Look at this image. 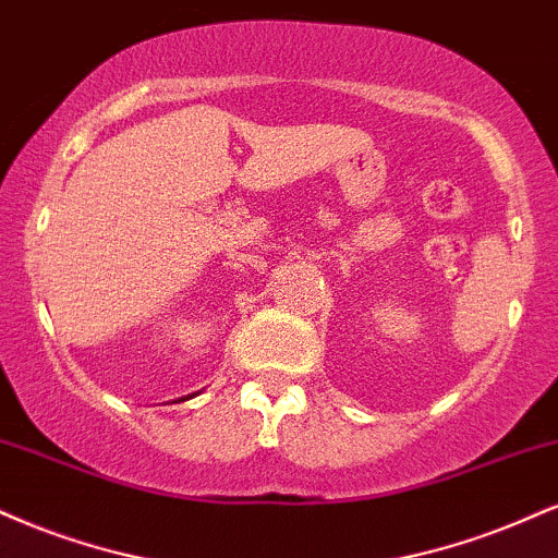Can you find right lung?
Instances as JSON below:
<instances>
[{"mask_svg": "<svg viewBox=\"0 0 558 558\" xmlns=\"http://www.w3.org/2000/svg\"><path fill=\"white\" fill-rule=\"evenodd\" d=\"M199 392H192V395H186V398H179V402H184V400H192V398H197Z\"/></svg>", "mask_w": 558, "mask_h": 558, "instance_id": "add662e5", "label": "right lung"}]
</instances>
